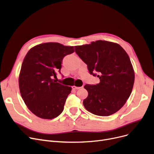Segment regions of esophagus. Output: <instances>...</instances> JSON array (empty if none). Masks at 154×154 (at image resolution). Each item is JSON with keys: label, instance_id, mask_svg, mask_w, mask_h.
Segmentation results:
<instances>
[{"label": "esophagus", "instance_id": "1", "mask_svg": "<svg viewBox=\"0 0 154 154\" xmlns=\"http://www.w3.org/2000/svg\"><path fill=\"white\" fill-rule=\"evenodd\" d=\"M72 89H74V90H79V89H80L82 87H78V86H72Z\"/></svg>", "mask_w": 154, "mask_h": 154}]
</instances>
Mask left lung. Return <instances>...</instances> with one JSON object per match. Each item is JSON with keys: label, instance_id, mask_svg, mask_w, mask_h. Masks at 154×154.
Here are the masks:
<instances>
[{"label": "left lung", "instance_id": "8db88e82", "mask_svg": "<svg viewBox=\"0 0 154 154\" xmlns=\"http://www.w3.org/2000/svg\"><path fill=\"white\" fill-rule=\"evenodd\" d=\"M75 52L87 64L91 75L100 83L86 85L88 95L83 100L88 111L98 116H109L125 105L133 89L135 72L130 57L119 44L97 41L75 46Z\"/></svg>", "mask_w": 154, "mask_h": 154}]
</instances>
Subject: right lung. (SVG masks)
I'll return each instance as SVG.
<instances>
[{
	"mask_svg": "<svg viewBox=\"0 0 154 154\" xmlns=\"http://www.w3.org/2000/svg\"><path fill=\"white\" fill-rule=\"evenodd\" d=\"M75 51L73 46L58 42L42 43L26 55L19 77L21 97L32 113L43 119H53L64 109L71 87L56 83L63 57Z\"/></svg>",
	"mask_w": 154,
	"mask_h": 154,
	"instance_id": "obj_1",
	"label": "right lung"
}]
</instances>
